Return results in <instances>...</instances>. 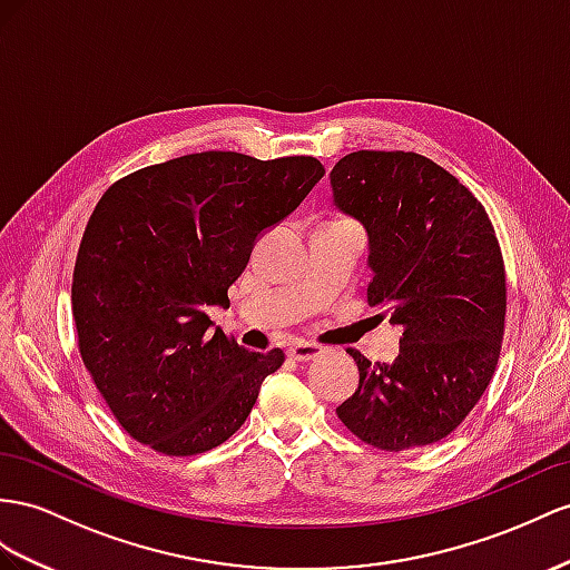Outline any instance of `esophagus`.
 <instances>
[{"label": "esophagus", "instance_id": "esophagus-1", "mask_svg": "<svg viewBox=\"0 0 570 570\" xmlns=\"http://www.w3.org/2000/svg\"><path fill=\"white\" fill-rule=\"evenodd\" d=\"M288 356L296 361H315L317 356H323V346L308 344V342H294L288 346Z\"/></svg>", "mask_w": 570, "mask_h": 570}]
</instances>
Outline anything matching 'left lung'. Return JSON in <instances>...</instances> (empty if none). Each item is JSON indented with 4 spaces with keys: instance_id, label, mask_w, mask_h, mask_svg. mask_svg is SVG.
<instances>
[{
    "instance_id": "8db88e82",
    "label": "left lung",
    "mask_w": 570,
    "mask_h": 570,
    "mask_svg": "<svg viewBox=\"0 0 570 570\" xmlns=\"http://www.w3.org/2000/svg\"><path fill=\"white\" fill-rule=\"evenodd\" d=\"M334 204L368 230V303L402 330L400 356L358 366L337 406L358 441L400 452L455 431L489 387L505 327V269L487 209L414 151H354L330 173Z\"/></svg>"
}]
</instances>
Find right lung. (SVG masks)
<instances>
[{
	"label": "right lung",
	"instance_id": "right-lung-1",
	"mask_svg": "<svg viewBox=\"0 0 570 570\" xmlns=\"http://www.w3.org/2000/svg\"><path fill=\"white\" fill-rule=\"evenodd\" d=\"M313 156L202 151L112 183L86 224L71 279L79 354L118 424L160 455L236 433L284 352H247L216 327L265 228L323 178Z\"/></svg>",
	"mask_w": 570,
	"mask_h": 570
}]
</instances>
